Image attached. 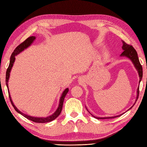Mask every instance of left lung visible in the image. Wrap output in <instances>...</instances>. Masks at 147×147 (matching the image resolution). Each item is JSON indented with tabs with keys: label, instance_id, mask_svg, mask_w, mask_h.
Instances as JSON below:
<instances>
[{
	"label": "left lung",
	"instance_id": "8db88e82",
	"mask_svg": "<svg viewBox=\"0 0 147 147\" xmlns=\"http://www.w3.org/2000/svg\"><path fill=\"white\" fill-rule=\"evenodd\" d=\"M122 42H123L122 49L123 50V52L121 53V56H126V57H128V58H129L131 60L132 62H133V63L134 64L135 68L138 70L139 77H140L139 82H140L142 78V76H143V69H142V66L140 64V61H139L137 52V51H135V49L133 47V46L131 45H129V44H127V43H125L124 41H122ZM138 95H139V87H138V88H137V100H136V101L137 100V99L138 98ZM135 103H134V105L135 104ZM133 106H132V107H133ZM132 107H131L130 109L132 108ZM121 115H122V114H121V115H120L115 116V117H103V118H102V117H101V118L100 117H95L96 119H113V118L120 117Z\"/></svg>",
	"mask_w": 147,
	"mask_h": 147
}]
</instances>
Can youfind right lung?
Instances as JSON below:
<instances>
[{"label":"right lung","instance_id":"1","mask_svg":"<svg viewBox=\"0 0 147 147\" xmlns=\"http://www.w3.org/2000/svg\"><path fill=\"white\" fill-rule=\"evenodd\" d=\"M35 39V37L34 36H31L30 37L27 38L26 40H24L22 43H21L20 45H18L17 47L14 50L13 52H12L11 57H10V63H9V65L7 68V69L6 71V77H5V83H6V85H7V89L9 90V87H8V81H9V76H10V70H11L12 67L13 66V64L14 61H15V56L17 55V54H19L20 52H21L22 51H23L25 49L27 48L28 46H30L31 45V44L33 41ZM69 92V88H66L65 90L63 91V94L61 96V97H60V103H59V105L58 109H57V110L55 112L53 113L52 115H50L47 117H31L29 116L28 115H26V114L23 113L22 112H21L20 110H18L16 106L14 105V104L13 103L12 101V99L11 97H10V94H9V90H8L9 92V98H10V101L11 102L12 106L13 107L14 109L16 110V111L18 113H19L21 115H23L24 117L27 118V119L30 120L32 121H34V122H36V123H47L49 122V121H51L53 120H55L56 118L58 117L60 113L62 112V107H63V100H64V98H65V96L67 94V92Z\"/></svg>","mask_w":147,"mask_h":147}]
</instances>
